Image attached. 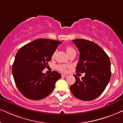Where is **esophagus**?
<instances>
[{
    "instance_id": "1",
    "label": "esophagus",
    "mask_w": 123,
    "mask_h": 123,
    "mask_svg": "<svg viewBox=\"0 0 123 123\" xmlns=\"http://www.w3.org/2000/svg\"><path fill=\"white\" fill-rule=\"evenodd\" d=\"M61 76H62V77H67V75H65V74H61Z\"/></svg>"
}]
</instances>
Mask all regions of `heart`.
Listing matches in <instances>:
<instances>
[{
    "mask_svg": "<svg viewBox=\"0 0 123 123\" xmlns=\"http://www.w3.org/2000/svg\"><path fill=\"white\" fill-rule=\"evenodd\" d=\"M66 50L67 53L69 54V53H70L73 51L74 50V49L71 47L70 46H68L66 48ZM54 55V54H53V55ZM67 68H68V66L65 65H59L57 66V69H58L59 70L62 71V72H65L66 71Z\"/></svg>",
    "mask_w": 123,
    "mask_h": 123,
    "instance_id": "heart-1",
    "label": "heart"
}]
</instances>
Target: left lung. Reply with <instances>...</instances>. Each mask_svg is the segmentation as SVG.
<instances>
[{
	"label": "left lung",
	"mask_w": 123,
	"mask_h": 123,
	"mask_svg": "<svg viewBox=\"0 0 123 123\" xmlns=\"http://www.w3.org/2000/svg\"><path fill=\"white\" fill-rule=\"evenodd\" d=\"M73 41L80 53L76 72L85 73V75L80 80L74 75L75 82L70 86L71 92L80 100H93L103 92L111 78L110 58L94 42L84 39Z\"/></svg>",
	"instance_id": "left-lung-1"
}]
</instances>
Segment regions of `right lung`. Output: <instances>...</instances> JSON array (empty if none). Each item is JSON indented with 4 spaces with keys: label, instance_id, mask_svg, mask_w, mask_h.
Listing matches in <instances>:
<instances>
[{
    "label": "right lung",
    "instance_id": "add662e5",
    "mask_svg": "<svg viewBox=\"0 0 123 123\" xmlns=\"http://www.w3.org/2000/svg\"><path fill=\"white\" fill-rule=\"evenodd\" d=\"M61 41L40 38L21 47L12 65V75L17 87L25 97L40 100L49 95L61 78L53 71L46 75L43 70L48 65Z\"/></svg>",
    "mask_w": 123,
    "mask_h": 123
}]
</instances>
